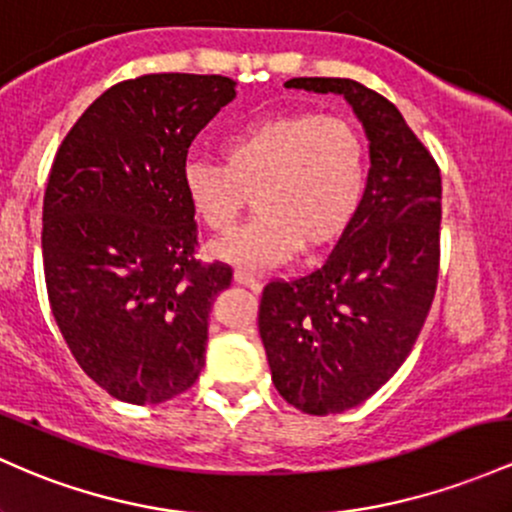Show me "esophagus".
Masks as SVG:
<instances>
[{
	"label": "esophagus",
	"mask_w": 512,
	"mask_h": 512,
	"mask_svg": "<svg viewBox=\"0 0 512 512\" xmlns=\"http://www.w3.org/2000/svg\"><path fill=\"white\" fill-rule=\"evenodd\" d=\"M233 279H235V284L247 286V289H252V291H260V289H262V282H260V279H255V277H252V274L243 272V269H235Z\"/></svg>",
	"instance_id": "1"
}]
</instances>
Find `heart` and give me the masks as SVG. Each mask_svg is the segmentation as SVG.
Listing matches in <instances>:
<instances>
[{
    "label": "heart",
    "instance_id": "obj_1",
    "mask_svg": "<svg viewBox=\"0 0 512 512\" xmlns=\"http://www.w3.org/2000/svg\"><path fill=\"white\" fill-rule=\"evenodd\" d=\"M221 155L223 165L189 160L184 192L213 233H228L255 196V221L211 245L213 257L247 269L333 245L350 228L367 187V145L340 116H265L228 136Z\"/></svg>",
    "mask_w": 512,
    "mask_h": 512
}]
</instances>
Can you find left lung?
<instances>
[{
  "mask_svg": "<svg viewBox=\"0 0 512 512\" xmlns=\"http://www.w3.org/2000/svg\"><path fill=\"white\" fill-rule=\"evenodd\" d=\"M289 89L340 94L369 140L367 189L325 265L269 282L260 338L284 401L311 415L367 401L411 355L440 269V167L401 111L355 80L294 77Z\"/></svg>",
  "mask_w": 512,
  "mask_h": 512,
  "instance_id": "obj_1",
  "label": "left lung"
}]
</instances>
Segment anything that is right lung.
Segmentation results:
<instances>
[{
    "label": "right lung",
    "mask_w": 512,
    "mask_h": 512,
    "mask_svg": "<svg viewBox=\"0 0 512 512\" xmlns=\"http://www.w3.org/2000/svg\"><path fill=\"white\" fill-rule=\"evenodd\" d=\"M233 99L235 82L221 75L119 82L77 119L50 167V308L84 374L119 401L165 403L204 369L211 306L233 272L194 260L184 165Z\"/></svg>",
    "instance_id": "right-lung-1"
}]
</instances>
